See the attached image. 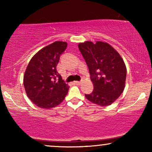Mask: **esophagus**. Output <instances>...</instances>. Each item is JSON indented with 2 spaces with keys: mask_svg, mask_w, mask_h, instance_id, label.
Returning <instances> with one entry per match:
<instances>
[{
  "mask_svg": "<svg viewBox=\"0 0 152 152\" xmlns=\"http://www.w3.org/2000/svg\"><path fill=\"white\" fill-rule=\"evenodd\" d=\"M74 84H77V85H80L81 84H82V82H79V81H75Z\"/></svg>",
  "mask_w": 152,
  "mask_h": 152,
  "instance_id": "34e87169",
  "label": "esophagus"
}]
</instances>
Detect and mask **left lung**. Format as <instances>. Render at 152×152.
<instances>
[{"mask_svg":"<svg viewBox=\"0 0 152 152\" xmlns=\"http://www.w3.org/2000/svg\"><path fill=\"white\" fill-rule=\"evenodd\" d=\"M78 48L88 66L93 92L86 98L102 107L111 105L123 92L126 68L120 54L107 42L90 41L80 43Z\"/></svg>","mask_w":152,"mask_h":152,"instance_id":"obj_1","label":"left lung"}]
</instances>
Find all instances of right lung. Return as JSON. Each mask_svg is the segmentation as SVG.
<instances>
[{"instance_id":"1","label":"right lung","mask_w":152,"mask_h":152,"mask_svg":"<svg viewBox=\"0 0 152 152\" xmlns=\"http://www.w3.org/2000/svg\"><path fill=\"white\" fill-rule=\"evenodd\" d=\"M66 47L65 41H55L37 52L27 66L23 76L24 88L27 96L37 107L54 108L67 95L69 86L57 70L60 55Z\"/></svg>"}]
</instances>
